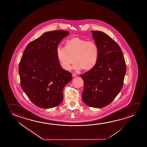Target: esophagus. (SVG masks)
I'll use <instances>...</instances> for the list:
<instances>
[{
  "instance_id": "esophagus-1",
  "label": "esophagus",
  "mask_w": 147,
  "mask_h": 147,
  "mask_svg": "<svg viewBox=\"0 0 147 147\" xmlns=\"http://www.w3.org/2000/svg\"><path fill=\"white\" fill-rule=\"evenodd\" d=\"M77 76V74H75V73H73V74H72L73 77H76V76Z\"/></svg>"
}]
</instances>
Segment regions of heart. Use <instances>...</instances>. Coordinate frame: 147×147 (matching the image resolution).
Instances as JSON below:
<instances>
[{
  "label": "heart",
  "mask_w": 147,
  "mask_h": 147,
  "mask_svg": "<svg viewBox=\"0 0 147 147\" xmlns=\"http://www.w3.org/2000/svg\"><path fill=\"white\" fill-rule=\"evenodd\" d=\"M57 53L59 63L65 70H70L74 59L75 70H90L97 62L99 48L94 41L74 37L66 41L65 47L58 46Z\"/></svg>",
  "instance_id": "heart-1"
}]
</instances>
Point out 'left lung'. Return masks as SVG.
<instances>
[{"label":"left lung","mask_w":147,"mask_h":147,"mask_svg":"<svg viewBox=\"0 0 147 147\" xmlns=\"http://www.w3.org/2000/svg\"><path fill=\"white\" fill-rule=\"evenodd\" d=\"M91 32L99 48V57L94 68L80 74L84 82L82 99L88 106L102 108L120 93L126 65L122 50L113 38L103 32Z\"/></svg>","instance_id":"8db88e82"}]
</instances>
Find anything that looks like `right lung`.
<instances>
[{
    "instance_id": "right-lung-1",
    "label": "right lung",
    "mask_w": 147,
    "mask_h": 147,
    "mask_svg": "<svg viewBox=\"0 0 147 147\" xmlns=\"http://www.w3.org/2000/svg\"><path fill=\"white\" fill-rule=\"evenodd\" d=\"M69 32H46L27 45L19 65L21 88L34 105L42 109L58 106L63 100V88L72 79L61 68L57 49Z\"/></svg>"
}]
</instances>
